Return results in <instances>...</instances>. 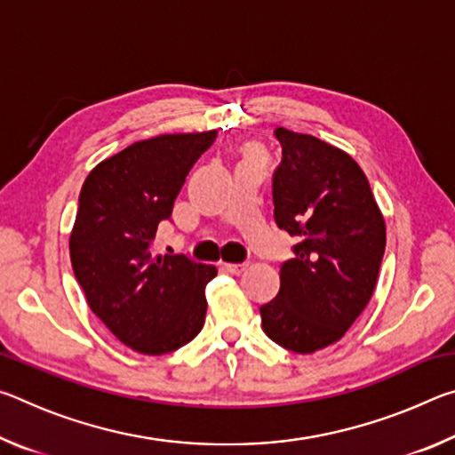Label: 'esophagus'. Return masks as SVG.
Wrapping results in <instances>:
<instances>
[{
    "mask_svg": "<svg viewBox=\"0 0 455 455\" xmlns=\"http://www.w3.org/2000/svg\"><path fill=\"white\" fill-rule=\"evenodd\" d=\"M246 268V263H225L222 265V271H227L230 275H241Z\"/></svg>",
    "mask_w": 455,
    "mask_h": 455,
    "instance_id": "esophagus-1",
    "label": "esophagus"
}]
</instances>
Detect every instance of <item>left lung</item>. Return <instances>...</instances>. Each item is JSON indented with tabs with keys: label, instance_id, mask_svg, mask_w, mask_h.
Returning <instances> with one entry per match:
<instances>
[{
	"label": "left lung",
	"instance_id": "8db88e82",
	"mask_svg": "<svg viewBox=\"0 0 455 455\" xmlns=\"http://www.w3.org/2000/svg\"><path fill=\"white\" fill-rule=\"evenodd\" d=\"M275 136L283 148L273 174L275 222L299 243L260 319L268 339L305 355L339 341L367 307L385 252V222L347 152L287 128Z\"/></svg>",
	"mask_w": 455,
	"mask_h": 455
}]
</instances>
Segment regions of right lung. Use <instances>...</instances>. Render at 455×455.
I'll list each match as a JSON object with an SVG mask.
<instances>
[{
  "label": "right lung",
  "instance_id": "1",
  "mask_svg": "<svg viewBox=\"0 0 455 455\" xmlns=\"http://www.w3.org/2000/svg\"><path fill=\"white\" fill-rule=\"evenodd\" d=\"M214 138L217 130L130 144L100 163L80 192L74 275L96 317L144 355L179 349L204 325V287L217 268L187 255H154L152 243Z\"/></svg>",
  "mask_w": 455,
  "mask_h": 455
}]
</instances>
